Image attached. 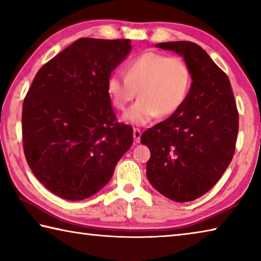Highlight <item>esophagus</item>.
I'll list each match as a JSON object with an SVG mask.
<instances>
[{"label": "esophagus", "instance_id": "obj_1", "mask_svg": "<svg viewBox=\"0 0 261 261\" xmlns=\"http://www.w3.org/2000/svg\"><path fill=\"white\" fill-rule=\"evenodd\" d=\"M140 136H141V131L139 129H134V138H135L136 144H138L140 141Z\"/></svg>", "mask_w": 261, "mask_h": 261}]
</instances>
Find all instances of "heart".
I'll use <instances>...</instances> for the list:
<instances>
[{
  "instance_id": "b5f03b06",
  "label": "heart",
  "mask_w": 261,
  "mask_h": 261,
  "mask_svg": "<svg viewBox=\"0 0 261 261\" xmlns=\"http://www.w3.org/2000/svg\"><path fill=\"white\" fill-rule=\"evenodd\" d=\"M191 86V72L182 57L146 51L132 60L121 72L110 74L107 92L113 106L124 110L136 98L140 99L127 110L124 121L145 125L158 115L169 116L182 107Z\"/></svg>"
}]
</instances>
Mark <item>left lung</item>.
Here are the masks:
<instances>
[{"label": "left lung", "instance_id": "8db88e82", "mask_svg": "<svg viewBox=\"0 0 261 261\" xmlns=\"http://www.w3.org/2000/svg\"><path fill=\"white\" fill-rule=\"evenodd\" d=\"M155 47L183 56L192 84L182 107L141 135L151 151L146 175L165 197L192 201L210 191L231 162L238 134L236 101L227 74L197 43Z\"/></svg>", "mask_w": 261, "mask_h": 261}]
</instances>
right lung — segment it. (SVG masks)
Returning a JSON list of instances; mask_svg holds the SVG:
<instances>
[{
  "instance_id": "add662e5",
  "label": "right lung",
  "mask_w": 261,
  "mask_h": 261,
  "mask_svg": "<svg viewBox=\"0 0 261 261\" xmlns=\"http://www.w3.org/2000/svg\"><path fill=\"white\" fill-rule=\"evenodd\" d=\"M127 39L81 38L35 74L23 103L26 161L56 196L83 200L107 184L134 141L110 103V73L131 50Z\"/></svg>"
}]
</instances>
